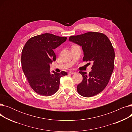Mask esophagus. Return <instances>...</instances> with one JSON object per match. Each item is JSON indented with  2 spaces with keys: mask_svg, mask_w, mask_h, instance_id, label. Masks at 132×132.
<instances>
[{
  "mask_svg": "<svg viewBox=\"0 0 132 132\" xmlns=\"http://www.w3.org/2000/svg\"><path fill=\"white\" fill-rule=\"evenodd\" d=\"M69 74H75V72H73V71H71V72H69L68 73Z\"/></svg>",
  "mask_w": 132,
  "mask_h": 132,
  "instance_id": "1",
  "label": "esophagus"
}]
</instances>
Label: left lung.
Returning a JSON list of instances; mask_svg holds the SVG:
<instances>
[{"label": "left lung", "instance_id": "left-lung-1", "mask_svg": "<svg viewBox=\"0 0 132 132\" xmlns=\"http://www.w3.org/2000/svg\"><path fill=\"white\" fill-rule=\"evenodd\" d=\"M69 40L82 46L84 61L93 62L88 74L79 72L83 80L77 86L78 93L86 97L97 95L108 85L114 69L115 54L111 42L105 34L98 32L71 36Z\"/></svg>", "mask_w": 132, "mask_h": 132}]
</instances>
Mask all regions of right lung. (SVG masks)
<instances>
[{
	"mask_svg": "<svg viewBox=\"0 0 132 132\" xmlns=\"http://www.w3.org/2000/svg\"><path fill=\"white\" fill-rule=\"evenodd\" d=\"M67 37L45 33L27 40L22 51V70L33 90L45 96H51L59 89L60 80L66 72H50V64L56 60L53 50L66 41Z\"/></svg>",
	"mask_w": 132,
	"mask_h": 132,
	"instance_id": "add662e5",
	"label": "right lung"
}]
</instances>
